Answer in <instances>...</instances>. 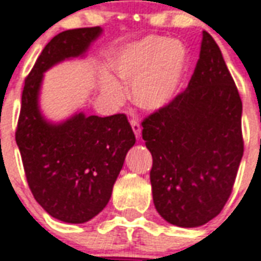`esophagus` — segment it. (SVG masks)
<instances>
[{"instance_id":"obj_1","label":"esophagus","mask_w":261,"mask_h":261,"mask_svg":"<svg viewBox=\"0 0 261 261\" xmlns=\"http://www.w3.org/2000/svg\"><path fill=\"white\" fill-rule=\"evenodd\" d=\"M131 127H133V131H134V134L137 138H139L141 137V131H142V127H141V124H139V122L137 120V119H131Z\"/></svg>"}]
</instances>
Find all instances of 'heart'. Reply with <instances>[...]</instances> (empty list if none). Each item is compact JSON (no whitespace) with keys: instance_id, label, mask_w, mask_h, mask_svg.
<instances>
[{"instance_id":"b5f03b06","label":"heart","mask_w":261,"mask_h":261,"mask_svg":"<svg viewBox=\"0 0 261 261\" xmlns=\"http://www.w3.org/2000/svg\"><path fill=\"white\" fill-rule=\"evenodd\" d=\"M187 69V51L177 40L146 38L123 48L114 61V73L131 87L138 107L147 111L163 108L177 93ZM102 92L114 104L124 98L122 87L104 77Z\"/></svg>"}]
</instances>
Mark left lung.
Returning <instances> with one entry per match:
<instances>
[{
  "instance_id": "left-lung-1",
  "label": "left lung",
  "mask_w": 261,
  "mask_h": 261,
  "mask_svg": "<svg viewBox=\"0 0 261 261\" xmlns=\"http://www.w3.org/2000/svg\"><path fill=\"white\" fill-rule=\"evenodd\" d=\"M243 102L208 32L188 88L142 122L153 202L167 222L196 227L226 204L243 159Z\"/></svg>"
}]
</instances>
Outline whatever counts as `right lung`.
Instances as JSON below:
<instances>
[{
	"mask_svg": "<svg viewBox=\"0 0 261 261\" xmlns=\"http://www.w3.org/2000/svg\"><path fill=\"white\" fill-rule=\"evenodd\" d=\"M100 27L63 31L51 39L27 75L16 143L36 202L54 218L84 223L107 206L112 188L134 146L124 114L100 118L75 114L65 122H47L39 110L43 73L65 59L83 55L101 34Z\"/></svg>",
	"mask_w": 261,
	"mask_h": 261,
	"instance_id": "add662e5",
	"label": "right lung"
}]
</instances>
